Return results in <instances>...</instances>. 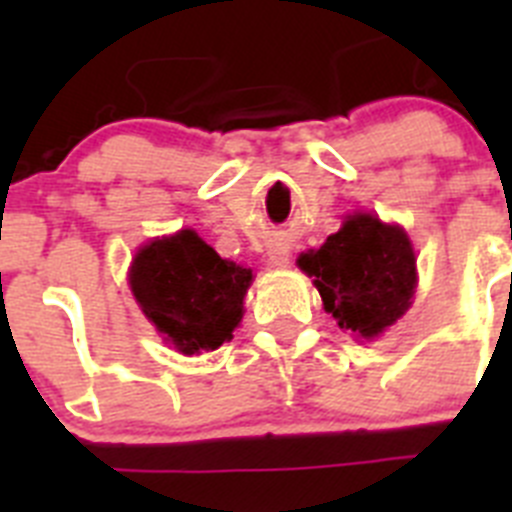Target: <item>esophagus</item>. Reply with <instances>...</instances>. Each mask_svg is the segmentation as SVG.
I'll list each match as a JSON object with an SVG mask.
<instances>
[{
  "instance_id": "34e87169",
  "label": "esophagus",
  "mask_w": 512,
  "mask_h": 512,
  "mask_svg": "<svg viewBox=\"0 0 512 512\" xmlns=\"http://www.w3.org/2000/svg\"><path fill=\"white\" fill-rule=\"evenodd\" d=\"M269 264L271 266H287L289 264V251L284 246H271L269 248Z\"/></svg>"
}]
</instances>
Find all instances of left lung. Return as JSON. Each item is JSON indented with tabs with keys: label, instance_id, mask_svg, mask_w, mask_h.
<instances>
[{
	"label": "left lung",
	"instance_id": "1",
	"mask_svg": "<svg viewBox=\"0 0 512 512\" xmlns=\"http://www.w3.org/2000/svg\"><path fill=\"white\" fill-rule=\"evenodd\" d=\"M343 330L377 338L413 305L418 269L408 233L372 212L346 215L318 251L297 259Z\"/></svg>",
	"mask_w": 512,
	"mask_h": 512
}]
</instances>
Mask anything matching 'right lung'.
Masks as SVG:
<instances>
[{"label": "right lung", "mask_w": 512, "mask_h": 512, "mask_svg": "<svg viewBox=\"0 0 512 512\" xmlns=\"http://www.w3.org/2000/svg\"><path fill=\"white\" fill-rule=\"evenodd\" d=\"M251 282V269L220 259L189 228L153 238L130 266V289L143 315L187 356L215 351L233 338Z\"/></svg>", "instance_id": "1"}]
</instances>
